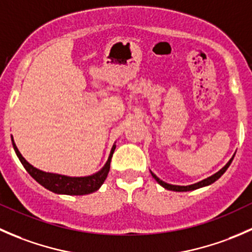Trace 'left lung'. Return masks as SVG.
Returning a JSON list of instances; mask_svg holds the SVG:
<instances>
[{
    "mask_svg": "<svg viewBox=\"0 0 252 252\" xmlns=\"http://www.w3.org/2000/svg\"><path fill=\"white\" fill-rule=\"evenodd\" d=\"M233 158H234V157H232V159H230V161L228 162V163L225 164V166L223 167V168L220 169V172H217V173H216V174L211 175V177H208L207 179L201 180V182L196 183V184L188 185V187H180V185H172V184H167V183H164L163 180H161V179H159V178H157L156 175H155L154 173H152V172H151V174H152V177H154L155 179L157 180V183H158L159 185H162V187H163V188H166V189H168V190H173V191H190V190L199 189V188L206 187V185H210V184H212V183H215L216 180H217L218 178L220 177V175H222L223 173H224L225 171H227V168H228V167L230 166V163H232Z\"/></svg>",
    "mask_w": 252,
    "mask_h": 252,
    "instance_id": "1",
    "label": "left lung"
}]
</instances>
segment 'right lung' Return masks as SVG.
<instances>
[{"label":"right lung","mask_w":252,"mask_h":252,"mask_svg":"<svg viewBox=\"0 0 252 252\" xmlns=\"http://www.w3.org/2000/svg\"><path fill=\"white\" fill-rule=\"evenodd\" d=\"M12 144H13L14 151H16L18 158L20 159V162H22V164L24 166V168L27 169L28 173L32 175L39 184H41L42 187L51 190V191L56 192V194L67 195H86L90 194V192L96 191V190L102 185V183L105 182L106 178H107L108 172H110L112 155H113L114 149H116V146L113 145V147H112L111 150V155L110 157H108L107 163L105 164V167H103L100 172H97V173L93 175H89V177L72 178L61 174L46 173V172H42L40 171V169L35 168L32 164L28 163V162L25 161L24 157L20 155L19 150L17 149L16 144H14L13 138H12Z\"/></svg>","instance_id":"obj_1"}]
</instances>
